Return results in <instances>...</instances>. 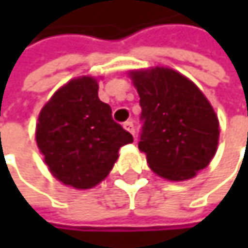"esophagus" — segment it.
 Masks as SVG:
<instances>
[{
    "label": "esophagus",
    "instance_id": "1",
    "mask_svg": "<svg viewBox=\"0 0 248 248\" xmlns=\"http://www.w3.org/2000/svg\"><path fill=\"white\" fill-rule=\"evenodd\" d=\"M124 127L126 129V130H127V132H130V133L135 136V126H133V124H132V122H124Z\"/></svg>",
    "mask_w": 248,
    "mask_h": 248
}]
</instances>
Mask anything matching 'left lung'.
<instances>
[{
  "label": "left lung",
  "instance_id": "left-lung-1",
  "mask_svg": "<svg viewBox=\"0 0 248 248\" xmlns=\"http://www.w3.org/2000/svg\"><path fill=\"white\" fill-rule=\"evenodd\" d=\"M143 122L139 149L149 168L170 181H185L216 155L220 124L204 93L168 67L133 70Z\"/></svg>",
  "mask_w": 248,
  "mask_h": 248
}]
</instances>
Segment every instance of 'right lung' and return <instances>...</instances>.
<instances>
[{"mask_svg": "<svg viewBox=\"0 0 248 248\" xmlns=\"http://www.w3.org/2000/svg\"><path fill=\"white\" fill-rule=\"evenodd\" d=\"M94 77L81 76L60 87L44 105L35 140L53 176L77 189H89L112 171L119 149L132 135L112 118L97 96Z\"/></svg>", "mask_w": 248, "mask_h": 248, "instance_id": "1", "label": "right lung"}]
</instances>
